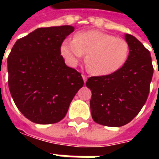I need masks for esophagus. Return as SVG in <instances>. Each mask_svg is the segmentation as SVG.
I'll list each match as a JSON object with an SVG mask.
<instances>
[{"mask_svg":"<svg viewBox=\"0 0 159 159\" xmlns=\"http://www.w3.org/2000/svg\"><path fill=\"white\" fill-rule=\"evenodd\" d=\"M82 76H83V81H84V83L86 82L87 79H88V76H86V75H84V74H83L82 75Z\"/></svg>","mask_w":159,"mask_h":159,"instance_id":"obj_1","label":"esophagus"}]
</instances>
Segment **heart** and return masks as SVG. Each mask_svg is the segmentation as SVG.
I'll return each instance as SVG.
<instances>
[{
    "label": "heart",
    "mask_w": 159,
    "mask_h": 159,
    "mask_svg": "<svg viewBox=\"0 0 159 159\" xmlns=\"http://www.w3.org/2000/svg\"><path fill=\"white\" fill-rule=\"evenodd\" d=\"M61 53L73 66L87 53L85 63L90 72L107 76L124 66L129 55V46L123 38L99 30H87L76 33L74 39L65 40Z\"/></svg>",
    "instance_id": "heart-1"
}]
</instances>
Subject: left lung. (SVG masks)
Masks as SVG:
<instances>
[{
    "mask_svg": "<svg viewBox=\"0 0 159 159\" xmlns=\"http://www.w3.org/2000/svg\"><path fill=\"white\" fill-rule=\"evenodd\" d=\"M129 55L124 66L111 75L90 76L91 115L95 123L121 127L136 117L146 103L153 75L150 52L134 36L125 35Z\"/></svg>",
    "mask_w": 159,
    "mask_h": 159,
    "instance_id": "obj_1",
    "label": "left lung"
}]
</instances>
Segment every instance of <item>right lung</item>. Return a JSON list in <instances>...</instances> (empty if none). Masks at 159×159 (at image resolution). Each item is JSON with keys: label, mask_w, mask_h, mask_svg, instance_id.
<instances>
[{"label": "right lung", "mask_w": 159, "mask_h": 159, "mask_svg": "<svg viewBox=\"0 0 159 159\" xmlns=\"http://www.w3.org/2000/svg\"><path fill=\"white\" fill-rule=\"evenodd\" d=\"M73 31L70 25L38 28L18 40L9 53L10 93L20 112L33 123L62 120L84 84L81 73L66 66L60 52Z\"/></svg>", "instance_id": "add662e5"}]
</instances>
